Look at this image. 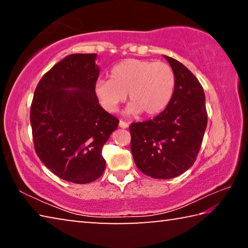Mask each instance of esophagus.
Instances as JSON below:
<instances>
[{"instance_id": "1", "label": "esophagus", "mask_w": 248, "mask_h": 248, "mask_svg": "<svg viewBox=\"0 0 248 248\" xmlns=\"http://www.w3.org/2000/svg\"><path fill=\"white\" fill-rule=\"evenodd\" d=\"M119 127L125 129V128L129 127V124L125 123V121H124V120H120V121H119Z\"/></svg>"}]
</instances>
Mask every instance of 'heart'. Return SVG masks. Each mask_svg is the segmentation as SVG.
<instances>
[{"label": "heart", "instance_id": "b5f03b06", "mask_svg": "<svg viewBox=\"0 0 248 248\" xmlns=\"http://www.w3.org/2000/svg\"><path fill=\"white\" fill-rule=\"evenodd\" d=\"M175 89V73L165 62L128 59L110 70L109 79L95 84V94L104 109L115 112L128 98L127 112L154 116L169 105Z\"/></svg>", "mask_w": 248, "mask_h": 248}]
</instances>
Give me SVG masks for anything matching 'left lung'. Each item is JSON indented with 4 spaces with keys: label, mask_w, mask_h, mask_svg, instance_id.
<instances>
[{
    "label": "left lung",
    "mask_w": 248,
    "mask_h": 248,
    "mask_svg": "<svg viewBox=\"0 0 248 248\" xmlns=\"http://www.w3.org/2000/svg\"><path fill=\"white\" fill-rule=\"evenodd\" d=\"M164 57L175 73V89L169 105L155 118L129 127L137 167L158 179L176 177L192 166L208 123L201 84L183 63Z\"/></svg>",
    "instance_id": "8db88e82"
}]
</instances>
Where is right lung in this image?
I'll return each mask as SVG.
<instances>
[{
  "label": "right lung",
  "instance_id": "right-lung-1",
  "mask_svg": "<svg viewBox=\"0 0 248 248\" xmlns=\"http://www.w3.org/2000/svg\"><path fill=\"white\" fill-rule=\"evenodd\" d=\"M96 57L74 53L54 64L39 81L31 107L37 155L54 175L74 184L103 175V146L119 124L95 94Z\"/></svg>",
  "mask_w": 248,
  "mask_h": 248
}]
</instances>
